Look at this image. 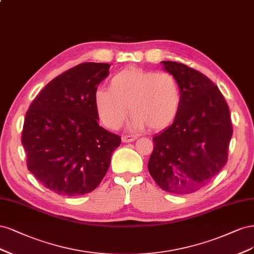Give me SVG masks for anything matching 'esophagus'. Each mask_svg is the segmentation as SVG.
I'll return each instance as SVG.
<instances>
[{"label": "esophagus", "instance_id": "obj_1", "mask_svg": "<svg viewBox=\"0 0 254 254\" xmlns=\"http://www.w3.org/2000/svg\"><path fill=\"white\" fill-rule=\"evenodd\" d=\"M121 139H122V141L127 143V142H133V141H135L136 139H137V137H136V136H127V135H125V136H122Z\"/></svg>", "mask_w": 254, "mask_h": 254}]
</instances>
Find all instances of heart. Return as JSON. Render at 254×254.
Masks as SVG:
<instances>
[{
    "instance_id": "b5f03b06",
    "label": "heart",
    "mask_w": 254,
    "mask_h": 254,
    "mask_svg": "<svg viewBox=\"0 0 254 254\" xmlns=\"http://www.w3.org/2000/svg\"><path fill=\"white\" fill-rule=\"evenodd\" d=\"M183 103L178 80L172 73L127 67L114 75L109 89L97 88L94 105L98 117L110 129L124 125L127 108L132 114L129 127L157 132L171 126Z\"/></svg>"
}]
</instances>
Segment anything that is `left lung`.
Instances as JSON below:
<instances>
[{"mask_svg": "<svg viewBox=\"0 0 254 254\" xmlns=\"http://www.w3.org/2000/svg\"><path fill=\"white\" fill-rule=\"evenodd\" d=\"M181 84L175 121L153 138L148 169L162 190L185 195L201 189L228 160L233 128L229 106L212 81L183 63L161 61Z\"/></svg>", "mask_w": 254, "mask_h": 254, "instance_id": "obj_1", "label": "left lung"}]
</instances>
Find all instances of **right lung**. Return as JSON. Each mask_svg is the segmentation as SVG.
<instances>
[{"mask_svg": "<svg viewBox=\"0 0 254 254\" xmlns=\"http://www.w3.org/2000/svg\"><path fill=\"white\" fill-rule=\"evenodd\" d=\"M110 66L81 63L53 79L29 105L22 130L27 168L57 194L95 190L120 145V136L98 125L94 105V93Z\"/></svg>", "mask_w": 254, "mask_h": 254, "instance_id": "right-lung-1", "label": "right lung"}]
</instances>
